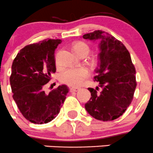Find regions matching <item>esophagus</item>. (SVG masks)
Returning a JSON list of instances; mask_svg holds the SVG:
<instances>
[{"label":"esophagus","mask_w":153,"mask_h":153,"mask_svg":"<svg viewBox=\"0 0 153 153\" xmlns=\"http://www.w3.org/2000/svg\"><path fill=\"white\" fill-rule=\"evenodd\" d=\"M69 90H70L71 93H74V92L78 91V90H79V88H78V87H71Z\"/></svg>","instance_id":"esophagus-1"}]
</instances>
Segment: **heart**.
I'll use <instances>...</instances> for the list:
<instances>
[{"label":"heart","mask_w":153,"mask_h":153,"mask_svg":"<svg viewBox=\"0 0 153 153\" xmlns=\"http://www.w3.org/2000/svg\"><path fill=\"white\" fill-rule=\"evenodd\" d=\"M74 50L79 56H87L90 48L86 42H78L74 45ZM90 76V72L85 67H70L60 73V80L62 83L71 87H78L84 84Z\"/></svg>","instance_id":"b5f03b06"}]
</instances>
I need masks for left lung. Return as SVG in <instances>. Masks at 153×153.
<instances>
[{"mask_svg":"<svg viewBox=\"0 0 153 153\" xmlns=\"http://www.w3.org/2000/svg\"><path fill=\"white\" fill-rule=\"evenodd\" d=\"M85 39H100L99 67L94 81L99 87L88 88L91 93L85 108L90 115L102 121L120 117L132 102L137 82L135 68L125 45L102 30L84 34Z\"/></svg>","mask_w":153,"mask_h":153,"instance_id":"1","label":"left lung"}]
</instances>
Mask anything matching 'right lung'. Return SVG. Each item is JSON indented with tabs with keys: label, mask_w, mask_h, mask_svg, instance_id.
<instances>
[{
	"label": "right lung",
	"mask_w": 153,
	"mask_h": 153,
	"mask_svg": "<svg viewBox=\"0 0 153 153\" xmlns=\"http://www.w3.org/2000/svg\"><path fill=\"white\" fill-rule=\"evenodd\" d=\"M61 39H44L20 50L12 65L10 81L13 98L25 119L47 123L57 116L69 92L60 85L48 94L44 91L56 72L54 51Z\"/></svg>",
	"instance_id": "add662e5"
}]
</instances>
